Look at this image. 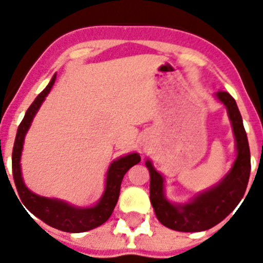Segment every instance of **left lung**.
<instances>
[{
    "label": "left lung",
    "instance_id": "left-lung-1",
    "mask_svg": "<svg viewBox=\"0 0 263 263\" xmlns=\"http://www.w3.org/2000/svg\"><path fill=\"white\" fill-rule=\"evenodd\" d=\"M217 96L227 108L238 149L237 160L234 162L230 174H227L219 184L206 193L199 194L189 204L174 206L164 198L162 175L155 171L151 162H145L151 175L149 199L155 210L156 218L160 223L173 230L183 233L209 230L222 222L238 206L248 187L251 168L250 148L242 123V116L237 103L229 92L219 90Z\"/></svg>",
    "mask_w": 263,
    "mask_h": 263
}]
</instances>
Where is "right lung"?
<instances>
[{
  "mask_svg": "<svg viewBox=\"0 0 263 263\" xmlns=\"http://www.w3.org/2000/svg\"><path fill=\"white\" fill-rule=\"evenodd\" d=\"M54 80H56V76L52 77V80L46 85L45 89L37 96L36 100L33 101L32 105L28 108L21 124L18 125L12 154L13 179H14L15 189L18 193L17 196H20V200L33 215H36L39 219L54 227L57 230L67 231V233H83V231L92 230L109 219L111 214L114 213L115 206L118 203L121 180L132 165L140 162V156L138 154H131V155L118 159L112 163L108 170L107 187H105L104 195L98 203V206L92 207V209H77V207L70 206L61 200L48 199V198L30 193L24 184L23 178H21V168H20V158H21V151H23L24 138H25V134L34 115L39 111L40 105L46 98V95L49 93L50 88L53 87Z\"/></svg>",
  "mask_w": 263,
  "mask_h": 263,
  "instance_id": "1",
  "label": "right lung"
}]
</instances>
